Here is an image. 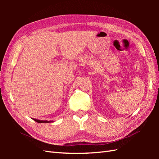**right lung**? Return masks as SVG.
<instances>
[{
	"label": "right lung",
	"mask_w": 159,
	"mask_h": 159,
	"mask_svg": "<svg viewBox=\"0 0 159 159\" xmlns=\"http://www.w3.org/2000/svg\"><path fill=\"white\" fill-rule=\"evenodd\" d=\"M33 120L35 121L36 122H38V123H50V122H52V121H47V120H37V119H33Z\"/></svg>",
	"instance_id": "1"
}]
</instances>
